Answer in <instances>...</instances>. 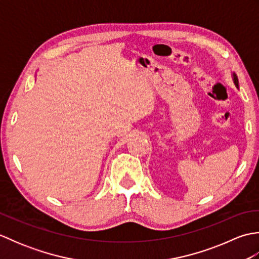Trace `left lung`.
Instances as JSON below:
<instances>
[{
	"label": "left lung",
	"instance_id": "left-lung-1",
	"mask_svg": "<svg viewBox=\"0 0 259 259\" xmlns=\"http://www.w3.org/2000/svg\"><path fill=\"white\" fill-rule=\"evenodd\" d=\"M233 79H234V83H235V85L238 88V78H237V75L235 74V72H233Z\"/></svg>",
	"mask_w": 259,
	"mask_h": 259
}]
</instances>
